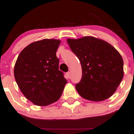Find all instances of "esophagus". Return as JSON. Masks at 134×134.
Instances as JSON below:
<instances>
[{
	"label": "esophagus",
	"instance_id": "esophagus-1",
	"mask_svg": "<svg viewBox=\"0 0 134 134\" xmlns=\"http://www.w3.org/2000/svg\"><path fill=\"white\" fill-rule=\"evenodd\" d=\"M66 77H67V78H69V77H70V72H67V73H66Z\"/></svg>",
	"mask_w": 134,
	"mask_h": 134
}]
</instances>
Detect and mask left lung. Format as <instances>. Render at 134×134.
<instances>
[{
  "label": "left lung",
  "instance_id": "left-lung-1",
  "mask_svg": "<svg viewBox=\"0 0 134 134\" xmlns=\"http://www.w3.org/2000/svg\"><path fill=\"white\" fill-rule=\"evenodd\" d=\"M67 42L81 64L82 77L75 85L80 96L93 102L110 97L124 77L120 53L109 43L92 36L67 38Z\"/></svg>",
  "mask_w": 134,
  "mask_h": 134
}]
</instances>
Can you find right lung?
<instances>
[{
    "label": "right lung",
    "instance_id": "add662e5",
    "mask_svg": "<svg viewBox=\"0 0 134 134\" xmlns=\"http://www.w3.org/2000/svg\"><path fill=\"white\" fill-rule=\"evenodd\" d=\"M60 40L45 39L32 42L21 51L14 74L20 91L38 106H46L60 99L67 80L59 70L56 52Z\"/></svg>",
    "mask_w": 134,
    "mask_h": 134
}]
</instances>
